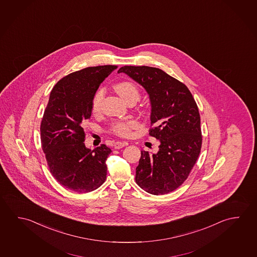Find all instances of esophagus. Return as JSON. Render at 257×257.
<instances>
[{
	"mask_svg": "<svg viewBox=\"0 0 257 257\" xmlns=\"http://www.w3.org/2000/svg\"><path fill=\"white\" fill-rule=\"evenodd\" d=\"M127 143L126 142H120V141H117L116 143L114 144V148L115 149H120V148H124L126 146Z\"/></svg>",
	"mask_w": 257,
	"mask_h": 257,
	"instance_id": "34e87169",
	"label": "esophagus"
}]
</instances>
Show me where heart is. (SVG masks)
Listing matches in <instances>:
<instances>
[{
  "label": "heart",
  "instance_id": "1",
  "mask_svg": "<svg viewBox=\"0 0 257 257\" xmlns=\"http://www.w3.org/2000/svg\"><path fill=\"white\" fill-rule=\"evenodd\" d=\"M114 90L123 100L127 102L128 100H134L137 101L140 98V91L138 85L133 82H120L113 86ZM104 97V91L100 89L97 91L92 99L91 102V110L93 113H98L100 110L101 102ZM136 126L135 122L133 121H118L114 123L111 126V131L115 135L122 138H126L131 135V130Z\"/></svg>",
  "mask_w": 257,
  "mask_h": 257
}]
</instances>
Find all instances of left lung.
I'll return each mask as SVG.
<instances>
[{"mask_svg":"<svg viewBox=\"0 0 257 257\" xmlns=\"http://www.w3.org/2000/svg\"><path fill=\"white\" fill-rule=\"evenodd\" d=\"M125 73L148 91L151 101L149 135L160 141L159 151H141L136 183L144 191L163 195L180 187L199 157L202 144L200 117L190 90L163 70L125 65Z\"/></svg>","mask_w":257,"mask_h":257,"instance_id":"1","label":"left lung"}]
</instances>
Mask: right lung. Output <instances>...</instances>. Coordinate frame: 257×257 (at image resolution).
Instances as JSON below:
<instances>
[{
  "label": "right lung",
  "instance_id": "1",
  "mask_svg": "<svg viewBox=\"0 0 257 257\" xmlns=\"http://www.w3.org/2000/svg\"><path fill=\"white\" fill-rule=\"evenodd\" d=\"M117 68L108 65L79 70L59 80L50 92L40 125L41 147L53 176L74 192H92L106 180L111 150L104 144L86 148L83 127L96 91Z\"/></svg>",
  "mask_w": 257,
  "mask_h": 257
}]
</instances>
